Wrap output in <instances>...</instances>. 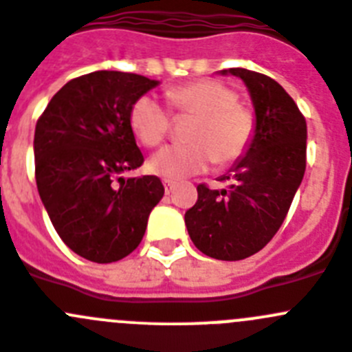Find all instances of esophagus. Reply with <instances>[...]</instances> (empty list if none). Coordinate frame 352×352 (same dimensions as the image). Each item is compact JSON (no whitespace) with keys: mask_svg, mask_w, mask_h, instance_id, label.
<instances>
[{"mask_svg":"<svg viewBox=\"0 0 352 352\" xmlns=\"http://www.w3.org/2000/svg\"><path fill=\"white\" fill-rule=\"evenodd\" d=\"M174 188H176V182H173V179H164V190H166L167 195H169Z\"/></svg>","mask_w":352,"mask_h":352,"instance_id":"esophagus-1","label":"esophagus"}]
</instances>
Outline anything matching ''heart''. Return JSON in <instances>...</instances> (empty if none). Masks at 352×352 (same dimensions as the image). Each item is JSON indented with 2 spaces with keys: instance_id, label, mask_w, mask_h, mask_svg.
<instances>
[{
  "instance_id": "obj_1",
  "label": "heart",
  "mask_w": 352,
  "mask_h": 352,
  "mask_svg": "<svg viewBox=\"0 0 352 352\" xmlns=\"http://www.w3.org/2000/svg\"><path fill=\"white\" fill-rule=\"evenodd\" d=\"M170 109L193 120L186 129L188 143L170 145L150 159V169L166 179L202 173L209 164L228 166L245 153L252 142L256 117L239 103L233 88L216 79H199L166 93ZM129 124L140 142L157 146L170 131V116L153 96H140L129 110Z\"/></svg>"
}]
</instances>
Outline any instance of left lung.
Segmentation results:
<instances>
[{
    "label": "left lung",
    "instance_id": "1",
    "mask_svg": "<svg viewBox=\"0 0 352 352\" xmlns=\"http://www.w3.org/2000/svg\"><path fill=\"white\" fill-rule=\"evenodd\" d=\"M245 82L256 129L245 155L228 174V190L199 185V199L185 223L197 249L219 261L259 252L282 226L306 170V119L289 93L264 74L226 69Z\"/></svg>",
    "mask_w": 352,
    "mask_h": 352
}]
</instances>
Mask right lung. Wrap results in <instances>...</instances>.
Wrapping results in <instances>:
<instances>
[{"label":"right lung","mask_w":352,"mask_h":352,"mask_svg":"<svg viewBox=\"0 0 352 352\" xmlns=\"http://www.w3.org/2000/svg\"><path fill=\"white\" fill-rule=\"evenodd\" d=\"M157 85L119 70L85 74L50 100L36 124V185L43 206L63 243L93 263L129 256L164 195L157 176H120L143 164L129 110Z\"/></svg>","instance_id":"right-lung-1"}]
</instances>
